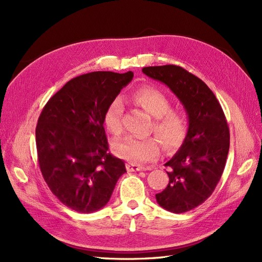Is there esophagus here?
<instances>
[{
  "instance_id": "34e87169",
  "label": "esophagus",
  "mask_w": 262,
  "mask_h": 262,
  "mask_svg": "<svg viewBox=\"0 0 262 262\" xmlns=\"http://www.w3.org/2000/svg\"><path fill=\"white\" fill-rule=\"evenodd\" d=\"M126 169L128 171H140V170H144L145 168L142 165L139 164H134V163H128L126 164Z\"/></svg>"
}]
</instances>
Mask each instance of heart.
I'll use <instances>...</instances> for the list:
<instances>
[{
    "mask_svg": "<svg viewBox=\"0 0 262 262\" xmlns=\"http://www.w3.org/2000/svg\"><path fill=\"white\" fill-rule=\"evenodd\" d=\"M132 99L155 118L152 130L161 142L155 137H126L114 144L117 156L134 164L153 162L160 155L161 143L167 150H175L185 143L189 132L188 118L180 110L171 109L167 95L154 86L144 85L132 93ZM123 113V100L119 96L109 102L104 113V124L115 136L122 132Z\"/></svg>",
    "mask_w": 262,
    "mask_h": 262,
    "instance_id": "1",
    "label": "heart"
}]
</instances>
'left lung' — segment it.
Here are the masks:
<instances>
[{"mask_svg":"<svg viewBox=\"0 0 262 262\" xmlns=\"http://www.w3.org/2000/svg\"><path fill=\"white\" fill-rule=\"evenodd\" d=\"M142 72L167 85L188 115L185 143L165 164L169 167L168 185L155 195L163 209L188 212L208 199L224 171L229 149L226 118L208 85L181 67H147Z\"/></svg>","mask_w":262,"mask_h":262,"instance_id":"1","label":"left lung"}]
</instances>
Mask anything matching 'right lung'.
<instances>
[{
	"label": "right lung",
	"instance_id": "right-lung-1",
	"mask_svg": "<svg viewBox=\"0 0 262 262\" xmlns=\"http://www.w3.org/2000/svg\"><path fill=\"white\" fill-rule=\"evenodd\" d=\"M133 78L131 71L92 72L48 100L36 126L39 167L52 193L80 213L104 208L125 165L109 152L104 113Z\"/></svg>",
	"mask_w": 262,
	"mask_h": 262
}]
</instances>
